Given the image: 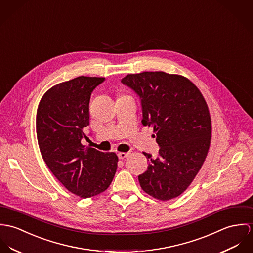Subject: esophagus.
Masks as SVG:
<instances>
[{
    "label": "esophagus",
    "instance_id": "34e87169",
    "mask_svg": "<svg viewBox=\"0 0 253 253\" xmlns=\"http://www.w3.org/2000/svg\"><path fill=\"white\" fill-rule=\"evenodd\" d=\"M129 154H130L129 152H119V153L117 154V156H118L119 159H124V158H126Z\"/></svg>",
    "mask_w": 253,
    "mask_h": 253
}]
</instances>
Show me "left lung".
Returning a JSON list of instances; mask_svg holds the SVG:
<instances>
[{"label":"left lung","mask_w":253,"mask_h":253,"mask_svg":"<svg viewBox=\"0 0 253 253\" xmlns=\"http://www.w3.org/2000/svg\"><path fill=\"white\" fill-rule=\"evenodd\" d=\"M121 84L140 98L144 126H152L158 143L156 158L139 175L140 187L161 201L179 196L202 167L211 142L207 103L189 80L164 72L127 75Z\"/></svg>","instance_id":"obj_1"}]
</instances>
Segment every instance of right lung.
Segmentation results:
<instances>
[{
  "instance_id": "obj_1",
  "label": "right lung",
  "mask_w": 253,
  "mask_h": 253,
  "mask_svg": "<svg viewBox=\"0 0 253 253\" xmlns=\"http://www.w3.org/2000/svg\"><path fill=\"white\" fill-rule=\"evenodd\" d=\"M105 78L79 77L50 88L37 113V136L41 153L57 179L72 193L98 195L112 183L118 158L85 146L84 130L89 125V102L93 90Z\"/></svg>"
}]
</instances>
